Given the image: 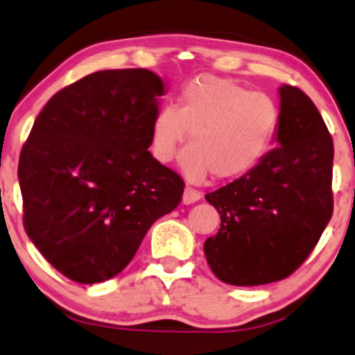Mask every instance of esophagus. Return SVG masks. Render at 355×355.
<instances>
[{"label":"esophagus","mask_w":355,"mask_h":355,"mask_svg":"<svg viewBox=\"0 0 355 355\" xmlns=\"http://www.w3.org/2000/svg\"><path fill=\"white\" fill-rule=\"evenodd\" d=\"M199 199H201V192L192 187H185L184 196H182V202L184 205H192V202L199 201Z\"/></svg>","instance_id":"esophagus-1"}]
</instances>
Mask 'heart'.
<instances>
[{"label": "heart", "instance_id": "b5f03b06", "mask_svg": "<svg viewBox=\"0 0 355 355\" xmlns=\"http://www.w3.org/2000/svg\"><path fill=\"white\" fill-rule=\"evenodd\" d=\"M279 119L270 95L202 74L182 86L175 105L157 109L150 123V150L159 163H171L191 133V147L182 154L185 175L194 182L209 173L216 180H234L269 153Z\"/></svg>", "mask_w": 355, "mask_h": 355}]
</instances>
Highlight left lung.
Returning a JSON list of instances; mask_svg holds the SVG:
<instances>
[{"instance_id":"1","label":"left lung","mask_w":355,"mask_h":355,"mask_svg":"<svg viewBox=\"0 0 355 355\" xmlns=\"http://www.w3.org/2000/svg\"><path fill=\"white\" fill-rule=\"evenodd\" d=\"M276 149L206 201L220 229L205 243L213 274L234 286L291 276L307 260L333 215V139L314 102L297 86L279 88Z\"/></svg>"}]
</instances>
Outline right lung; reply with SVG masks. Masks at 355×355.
I'll list each match as a JSON object with an SVG mask.
<instances>
[{
	"mask_svg": "<svg viewBox=\"0 0 355 355\" xmlns=\"http://www.w3.org/2000/svg\"><path fill=\"white\" fill-rule=\"evenodd\" d=\"M164 94L147 69L88 74L53 95L19 159L24 229L55 269L94 284L118 276L184 180L149 153Z\"/></svg>",
	"mask_w": 355,
	"mask_h": 355,
	"instance_id": "add662e5",
	"label": "right lung"
}]
</instances>
